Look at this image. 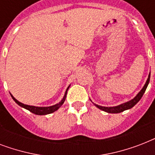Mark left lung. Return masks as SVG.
<instances>
[{
    "instance_id": "obj_1",
    "label": "left lung",
    "mask_w": 155,
    "mask_h": 155,
    "mask_svg": "<svg viewBox=\"0 0 155 155\" xmlns=\"http://www.w3.org/2000/svg\"><path fill=\"white\" fill-rule=\"evenodd\" d=\"M150 78V72L149 75H148V79H147V82H146L145 85L142 88V90L137 93V96H136L134 99L130 100V101L125 102V103L120 104H119V105L113 106V107H104V106L98 105V104H94L93 102H92V103L94 104V105L96 106V107H97L99 109H101V110L104 111V112L108 113H119L123 112V111L130 109V108H133V107H134V106L135 104H136L140 100H141V98H142L143 94H144L145 92H146V89H147V86H148V84H149Z\"/></svg>"
}]
</instances>
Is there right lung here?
<instances>
[{
	"instance_id": "1",
	"label": "right lung",
	"mask_w": 155,
	"mask_h": 155,
	"mask_svg": "<svg viewBox=\"0 0 155 155\" xmlns=\"http://www.w3.org/2000/svg\"><path fill=\"white\" fill-rule=\"evenodd\" d=\"M70 87V85L68 86V87L67 88L65 92V94H64V97L62 99L60 102H58V104H56L54 105H52V106H49V107H38V106H33V105H28V104H24L21 103L20 101H18V100L15 99L14 97H13V95H11V97L13 98V100L16 103L18 104V105L21 106V107H22V108H25V109H27L29 110L30 112L31 113H35L36 115H47V114H50V113H52L54 112H55L58 109V108H60L61 106L63 105V104L64 103L65 101V99H66V97H67V93H68V90Z\"/></svg>"
}]
</instances>
